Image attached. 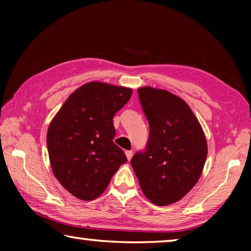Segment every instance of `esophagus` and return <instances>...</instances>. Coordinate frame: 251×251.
I'll return each mask as SVG.
<instances>
[{
	"mask_svg": "<svg viewBox=\"0 0 251 251\" xmlns=\"http://www.w3.org/2000/svg\"><path fill=\"white\" fill-rule=\"evenodd\" d=\"M125 154H126L127 159L130 160V159H131V157H133V151H125Z\"/></svg>",
	"mask_w": 251,
	"mask_h": 251,
	"instance_id": "esophagus-1",
	"label": "esophagus"
}]
</instances>
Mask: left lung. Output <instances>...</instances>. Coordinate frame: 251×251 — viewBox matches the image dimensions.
<instances>
[{
  "instance_id": "left-lung-1",
  "label": "left lung",
  "mask_w": 251,
  "mask_h": 251,
  "mask_svg": "<svg viewBox=\"0 0 251 251\" xmlns=\"http://www.w3.org/2000/svg\"><path fill=\"white\" fill-rule=\"evenodd\" d=\"M150 124L146 147L130 160L143 193L157 206L181 199L196 185L207 158L201 126L184 100L167 91H137Z\"/></svg>"
}]
</instances>
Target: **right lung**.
<instances>
[{
  "instance_id": "right-lung-1",
  "label": "right lung",
  "mask_w": 251,
  "mask_h": 251,
  "mask_svg": "<svg viewBox=\"0 0 251 251\" xmlns=\"http://www.w3.org/2000/svg\"><path fill=\"white\" fill-rule=\"evenodd\" d=\"M130 88L91 82L69 99L50 122L46 143L50 166L66 190L82 201H93L127 161L113 142V118L129 100Z\"/></svg>"
}]
</instances>
